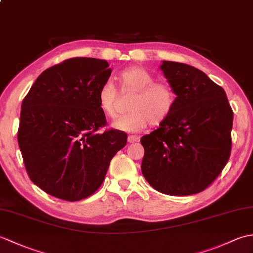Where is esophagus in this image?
Masks as SVG:
<instances>
[{
    "label": "esophagus",
    "instance_id": "esophagus-1",
    "mask_svg": "<svg viewBox=\"0 0 253 253\" xmlns=\"http://www.w3.org/2000/svg\"><path fill=\"white\" fill-rule=\"evenodd\" d=\"M139 138L138 136H135V135H129L128 136V142H130V143H133V142H137V141H139Z\"/></svg>",
    "mask_w": 253,
    "mask_h": 253
}]
</instances>
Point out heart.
<instances>
[{"instance_id": "heart-1", "label": "heart", "mask_w": 253, "mask_h": 253, "mask_svg": "<svg viewBox=\"0 0 253 253\" xmlns=\"http://www.w3.org/2000/svg\"><path fill=\"white\" fill-rule=\"evenodd\" d=\"M118 80L123 93H132L127 109L129 112L114 123L120 130L138 132L150 123L161 125L168 120L176 103V94L168 83L154 82L146 69L132 66L123 71ZM99 106L110 118H115L118 112V92L111 82L101 85L98 92Z\"/></svg>"}]
</instances>
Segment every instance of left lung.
<instances>
[{"label": "left lung", "instance_id": "8db88e82", "mask_svg": "<svg viewBox=\"0 0 253 253\" xmlns=\"http://www.w3.org/2000/svg\"><path fill=\"white\" fill-rule=\"evenodd\" d=\"M161 69L176 103L168 120L141 138V170L155 190L195 195L206 190L228 162L234 113L224 89L200 69L169 61Z\"/></svg>", "mask_w": 253, "mask_h": 253}]
</instances>
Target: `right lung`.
<instances>
[{"label":"right lung","instance_id":"right-lung-1","mask_svg":"<svg viewBox=\"0 0 253 253\" xmlns=\"http://www.w3.org/2000/svg\"><path fill=\"white\" fill-rule=\"evenodd\" d=\"M109 63L74 57L45 69L23 100L17 140L31 181L49 195L79 201L99 189L127 133L106 129L98 92Z\"/></svg>","mask_w":253,"mask_h":253}]
</instances>
